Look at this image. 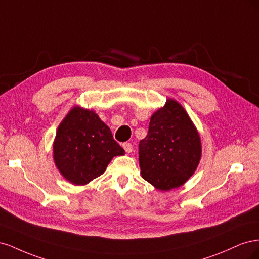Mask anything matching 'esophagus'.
Here are the masks:
<instances>
[{
    "mask_svg": "<svg viewBox=\"0 0 259 259\" xmlns=\"http://www.w3.org/2000/svg\"><path fill=\"white\" fill-rule=\"evenodd\" d=\"M123 148H124V150H125V152H126V153H131L133 151V145L130 144V143L123 144Z\"/></svg>",
    "mask_w": 259,
    "mask_h": 259,
    "instance_id": "esophagus-1",
    "label": "esophagus"
}]
</instances>
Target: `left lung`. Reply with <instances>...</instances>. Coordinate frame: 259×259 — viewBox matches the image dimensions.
I'll list each match as a JSON object with an SVG mask.
<instances>
[{"label": "left lung", "instance_id": "obj_1", "mask_svg": "<svg viewBox=\"0 0 259 259\" xmlns=\"http://www.w3.org/2000/svg\"><path fill=\"white\" fill-rule=\"evenodd\" d=\"M202 156L199 132L185 108L168 98L149 123L139 143V166L145 180L161 191L183 186L197 169Z\"/></svg>", "mask_w": 259, "mask_h": 259}]
</instances>
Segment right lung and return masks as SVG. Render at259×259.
I'll list each match as a JSON object with an SVG mask.
<instances>
[{
  "label": "right lung",
  "mask_w": 259,
  "mask_h": 259,
  "mask_svg": "<svg viewBox=\"0 0 259 259\" xmlns=\"http://www.w3.org/2000/svg\"><path fill=\"white\" fill-rule=\"evenodd\" d=\"M124 149L98 114L74 106L59 124L53 144V158L59 173L76 186H84L105 173L113 156Z\"/></svg>",
  "instance_id": "right-lung-1"
}]
</instances>
